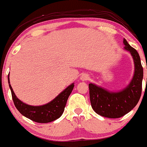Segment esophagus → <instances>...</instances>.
<instances>
[{
  "label": "esophagus",
  "mask_w": 147,
  "mask_h": 147,
  "mask_svg": "<svg viewBox=\"0 0 147 147\" xmlns=\"http://www.w3.org/2000/svg\"><path fill=\"white\" fill-rule=\"evenodd\" d=\"M88 78H89V76L87 74H83L82 75L80 76V80H81V81H87V80H88Z\"/></svg>",
  "instance_id": "obj_1"
}]
</instances>
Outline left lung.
I'll return each mask as SVG.
<instances>
[{"label": "left lung", "instance_id": "8db88e82", "mask_svg": "<svg viewBox=\"0 0 147 147\" xmlns=\"http://www.w3.org/2000/svg\"><path fill=\"white\" fill-rule=\"evenodd\" d=\"M123 43V49L130 53L134 64L133 78L128 86L120 91H111L95 84H88L92 109L96 114L107 118H119L129 113L138 104L142 94L143 68L140 56L125 38Z\"/></svg>", "mask_w": 147, "mask_h": 147}]
</instances>
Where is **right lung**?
I'll list each match as a JSON object with an SVG mask.
<instances>
[{
  "instance_id": "right-lung-1",
  "label": "right lung",
  "mask_w": 147,
  "mask_h": 147,
  "mask_svg": "<svg viewBox=\"0 0 147 147\" xmlns=\"http://www.w3.org/2000/svg\"><path fill=\"white\" fill-rule=\"evenodd\" d=\"M8 80L15 107L23 116L38 123L51 122L60 118L64 111L68 98L74 87L73 83L61 91L54 99L47 104L40 106H31L25 104L16 96L10 84L9 74L8 76Z\"/></svg>"
}]
</instances>
